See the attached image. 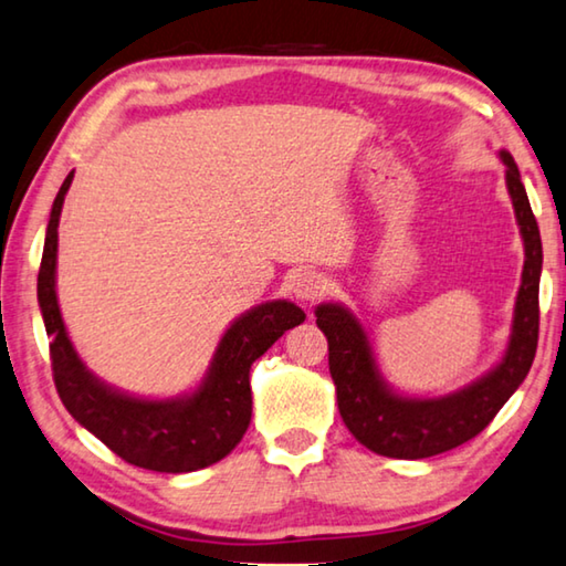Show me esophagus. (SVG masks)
Masks as SVG:
<instances>
[{"label":"esophagus","instance_id":"esophagus-1","mask_svg":"<svg viewBox=\"0 0 566 566\" xmlns=\"http://www.w3.org/2000/svg\"><path fill=\"white\" fill-rule=\"evenodd\" d=\"M327 292V280L319 272H312V269H300L297 274L292 276V294L300 302H317L322 294Z\"/></svg>","mask_w":566,"mask_h":566}]
</instances>
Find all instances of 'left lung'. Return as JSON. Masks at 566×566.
<instances>
[{
  "mask_svg": "<svg viewBox=\"0 0 566 566\" xmlns=\"http://www.w3.org/2000/svg\"><path fill=\"white\" fill-rule=\"evenodd\" d=\"M506 188L524 239V272L514 304L509 347L501 363L476 382L441 398L398 396L380 375L365 329L343 304L325 302L315 310L317 327L329 347V375L345 426L373 453L388 459H428L451 451L486 428L524 382L539 339L542 237L514 158L501 150Z\"/></svg>",
  "mask_w": 566,
  "mask_h": 566,
  "instance_id": "obj_1",
  "label": "left lung"
}]
</instances>
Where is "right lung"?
I'll return each mask as SVG.
<instances>
[{"instance_id": "add662e5", "label": "right lung", "mask_w": 566, "mask_h": 566, "mask_svg": "<svg viewBox=\"0 0 566 566\" xmlns=\"http://www.w3.org/2000/svg\"><path fill=\"white\" fill-rule=\"evenodd\" d=\"M73 174L60 186L52 203L38 276V300L50 337L52 378L62 406L113 453L138 469L160 473L206 469L234 451L247 433L251 420V363L307 315L286 300L264 302L244 312L223 332L206 378L188 396L148 400L97 380L70 343L55 292L57 223Z\"/></svg>"}]
</instances>
